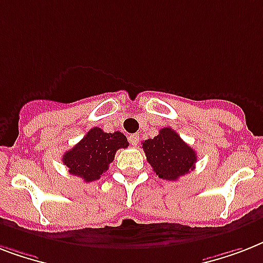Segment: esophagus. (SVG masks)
Returning <instances> with one entry per match:
<instances>
[{
	"label": "esophagus",
	"instance_id": "obj_1",
	"mask_svg": "<svg viewBox=\"0 0 263 263\" xmlns=\"http://www.w3.org/2000/svg\"><path fill=\"white\" fill-rule=\"evenodd\" d=\"M128 140H129V143L135 146V144H138V142H139V135H138V134H134V135H131L128 138Z\"/></svg>",
	"mask_w": 263,
	"mask_h": 263
}]
</instances>
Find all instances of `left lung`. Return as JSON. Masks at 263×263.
<instances>
[{"mask_svg":"<svg viewBox=\"0 0 263 263\" xmlns=\"http://www.w3.org/2000/svg\"><path fill=\"white\" fill-rule=\"evenodd\" d=\"M142 144L148 164L162 180H177L195 168V152L172 128H162Z\"/></svg>","mask_w":263,"mask_h":263,"instance_id":"left-lung-1","label":"left lung"}]
</instances>
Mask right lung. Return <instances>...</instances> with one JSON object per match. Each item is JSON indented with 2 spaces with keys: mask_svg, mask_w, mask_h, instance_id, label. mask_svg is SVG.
<instances>
[{
  "mask_svg": "<svg viewBox=\"0 0 263 263\" xmlns=\"http://www.w3.org/2000/svg\"><path fill=\"white\" fill-rule=\"evenodd\" d=\"M128 144L127 138L121 132L106 134L101 128L94 127L79 143L75 144V147L64 153L63 162L71 175L90 183L106 172L116 152L128 147Z\"/></svg>",
  "mask_w": 263,
  "mask_h": 263,
  "instance_id": "right-lung-1",
  "label": "right lung"
}]
</instances>
